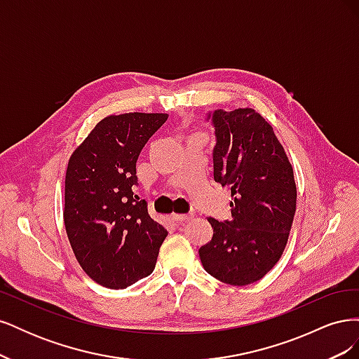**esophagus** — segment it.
<instances>
[{
  "mask_svg": "<svg viewBox=\"0 0 359 359\" xmlns=\"http://www.w3.org/2000/svg\"><path fill=\"white\" fill-rule=\"evenodd\" d=\"M191 214H172V220L177 223H186L189 220H191Z\"/></svg>",
  "mask_w": 359,
  "mask_h": 359,
  "instance_id": "esophagus-1",
  "label": "esophagus"
}]
</instances>
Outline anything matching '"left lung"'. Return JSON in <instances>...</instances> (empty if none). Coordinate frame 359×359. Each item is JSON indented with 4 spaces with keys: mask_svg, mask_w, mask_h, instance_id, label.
<instances>
[{
    "mask_svg": "<svg viewBox=\"0 0 359 359\" xmlns=\"http://www.w3.org/2000/svg\"><path fill=\"white\" fill-rule=\"evenodd\" d=\"M215 135L214 180L231 187L232 219H208L214 233L199 248L208 274L232 286L262 278L285 252L297 210L293 169L273 127L253 109L206 114Z\"/></svg>",
    "mask_w": 359,
    "mask_h": 359,
    "instance_id": "obj_1",
    "label": "left lung"
}]
</instances>
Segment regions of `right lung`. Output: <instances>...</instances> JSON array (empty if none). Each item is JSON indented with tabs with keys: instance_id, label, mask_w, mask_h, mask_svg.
<instances>
[{
	"instance_id": "right-lung-1",
	"label": "right lung",
	"mask_w": 359,
	"mask_h": 359,
	"mask_svg": "<svg viewBox=\"0 0 359 359\" xmlns=\"http://www.w3.org/2000/svg\"><path fill=\"white\" fill-rule=\"evenodd\" d=\"M166 119L106 116L69 160L64 224L82 269L104 287L126 289L153 273L168 235L132 190L140 151Z\"/></svg>"
}]
</instances>
